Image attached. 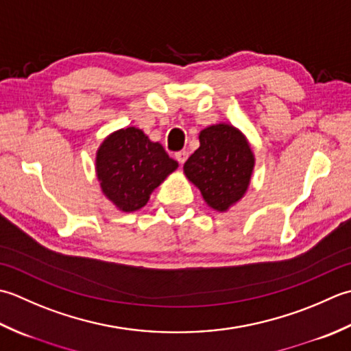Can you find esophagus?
<instances>
[{"label":"esophagus","mask_w":351,"mask_h":351,"mask_svg":"<svg viewBox=\"0 0 351 351\" xmlns=\"http://www.w3.org/2000/svg\"><path fill=\"white\" fill-rule=\"evenodd\" d=\"M188 156H189V153L186 152V149H182V152L176 153V159L178 160V163H180V165H183V163L186 162V159H188Z\"/></svg>","instance_id":"esophagus-1"}]
</instances>
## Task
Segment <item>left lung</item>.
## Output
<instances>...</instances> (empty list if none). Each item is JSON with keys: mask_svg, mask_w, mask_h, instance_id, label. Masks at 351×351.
Returning a JSON list of instances; mask_svg holds the SVG:
<instances>
[{"mask_svg": "<svg viewBox=\"0 0 351 351\" xmlns=\"http://www.w3.org/2000/svg\"><path fill=\"white\" fill-rule=\"evenodd\" d=\"M199 147L184 162V174L212 209L226 212L244 197L254 168V156L238 128L210 125L199 133Z\"/></svg>", "mask_w": 351, "mask_h": 351, "instance_id": "obj_1", "label": "left lung"}]
</instances>
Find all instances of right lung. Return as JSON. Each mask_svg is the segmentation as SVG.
Returning a JSON list of instances; mask_svg holds the SVG:
<instances>
[{"instance_id": "1", "label": "right lung", "mask_w": 351, "mask_h": 351, "mask_svg": "<svg viewBox=\"0 0 351 351\" xmlns=\"http://www.w3.org/2000/svg\"><path fill=\"white\" fill-rule=\"evenodd\" d=\"M178 163L159 142L136 127L112 133L97 152V177L103 194L123 212L144 207L152 192Z\"/></svg>"}]
</instances>
